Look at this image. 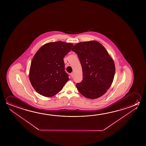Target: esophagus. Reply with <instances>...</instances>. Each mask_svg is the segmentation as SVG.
Segmentation results:
<instances>
[{"label": "esophagus", "mask_w": 146, "mask_h": 146, "mask_svg": "<svg viewBox=\"0 0 146 146\" xmlns=\"http://www.w3.org/2000/svg\"><path fill=\"white\" fill-rule=\"evenodd\" d=\"M71 76L72 77H73L74 76V73H73V72H72V73H71Z\"/></svg>", "instance_id": "34e87169"}]
</instances>
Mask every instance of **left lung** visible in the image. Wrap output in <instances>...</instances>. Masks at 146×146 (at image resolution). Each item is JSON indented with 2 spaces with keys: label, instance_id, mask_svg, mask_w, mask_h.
<instances>
[{
  "label": "left lung",
  "instance_id": "1",
  "mask_svg": "<svg viewBox=\"0 0 146 146\" xmlns=\"http://www.w3.org/2000/svg\"><path fill=\"white\" fill-rule=\"evenodd\" d=\"M71 50L78 55L82 69L83 79L76 84L79 93L88 99L100 97L113 80V60L104 46L96 41L77 43Z\"/></svg>",
  "mask_w": 146,
  "mask_h": 146
}]
</instances>
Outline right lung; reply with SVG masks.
Returning a JSON list of instances; mask_svg holds the SVG:
<instances>
[{"label":"right lung","instance_id":"add662e5","mask_svg":"<svg viewBox=\"0 0 146 146\" xmlns=\"http://www.w3.org/2000/svg\"><path fill=\"white\" fill-rule=\"evenodd\" d=\"M73 45L62 41L46 43L34 55L29 78L34 89L47 97L54 96L69 80L63 58Z\"/></svg>","mask_w":146,"mask_h":146}]
</instances>
